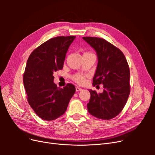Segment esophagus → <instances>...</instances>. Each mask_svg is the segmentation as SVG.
Returning <instances> with one entry per match:
<instances>
[{
    "label": "esophagus",
    "mask_w": 155,
    "mask_h": 155,
    "mask_svg": "<svg viewBox=\"0 0 155 155\" xmlns=\"http://www.w3.org/2000/svg\"><path fill=\"white\" fill-rule=\"evenodd\" d=\"M82 90V88H81L80 87H76V92H78V91H80Z\"/></svg>",
    "instance_id": "obj_1"
}]
</instances>
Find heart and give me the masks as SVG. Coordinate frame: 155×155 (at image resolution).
Listing matches in <instances>:
<instances>
[{
  "label": "heart",
  "mask_w": 155,
  "mask_h": 155,
  "mask_svg": "<svg viewBox=\"0 0 155 155\" xmlns=\"http://www.w3.org/2000/svg\"><path fill=\"white\" fill-rule=\"evenodd\" d=\"M85 76H84V75L81 74H76L72 76V79L73 80L79 84V85H83V84L85 83Z\"/></svg>",
  "instance_id": "heart-1"
}]
</instances>
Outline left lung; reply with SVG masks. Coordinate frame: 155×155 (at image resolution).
Instances as JSON below:
<instances>
[{
  "mask_svg": "<svg viewBox=\"0 0 155 155\" xmlns=\"http://www.w3.org/2000/svg\"><path fill=\"white\" fill-rule=\"evenodd\" d=\"M95 49L98 63L93 85H104V92L90 90L87 104L89 113L97 118L110 120L118 116L125 107L130 94V70L127 59L119 48L103 38L83 37Z\"/></svg>",
  "mask_w": 155,
  "mask_h": 155,
  "instance_id": "left-lung-1",
  "label": "left lung"
}]
</instances>
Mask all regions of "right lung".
Returning <instances> with one entry per match:
<instances>
[{
  "label": "right lung",
  "mask_w": 155,
  "mask_h": 155,
  "mask_svg": "<svg viewBox=\"0 0 155 155\" xmlns=\"http://www.w3.org/2000/svg\"><path fill=\"white\" fill-rule=\"evenodd\" d=\"M76 36H59L39 46L30 55L23 74L28 102L45 120L58 118L66 111L76 92L71 83L63 88L54 83V72L63 68L65 56Z\"/></svg>",
  "instance_id": "add662e5"
}]
</instances>
